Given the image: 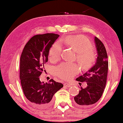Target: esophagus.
<instances>
[{
    "mask_svg": "<svg viewBox=\"0 0 123 123\" xmlns=\"http://www.w3.org/2000/svg\"><path fill=\"white\" fill-rule=\"evenodd\" d=\"M64 86L67 87H71V85L68 84V83H67V82H65V84H64Z\"/></svg>",
    "mask_w": 123,
    "mask_h": 123,
    "instance_id": "esophagus-1",
    "label": "esophagus"
}]
</instances>
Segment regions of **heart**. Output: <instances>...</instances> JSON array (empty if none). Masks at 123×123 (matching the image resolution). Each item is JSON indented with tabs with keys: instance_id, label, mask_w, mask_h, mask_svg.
Segmentation results:
<instances>
[{
	"instance_id": "heart-1",
	"label": "heart",
	"mask_w": 123,
	"mask_h": 123,
	"mask_svg": "<svg viewBox=\"0 0 123 123\" xmlns=\"http://www.w3.org/2000/svg\"><path fill=\"white\" fill-rule=\"evenodd\" d=\"M68 46L77 53L76 60L82 69L91 68L96 60V54L92 48L91 42L87 38L82 35L69 36L64 39ZM62 44L56 41L50 47L49 55L52 60H57L62 52ZM79 71L78 66L75 63H62L55 68V73L60 79L69 80Z\"/></svg>"
}]
</instances>
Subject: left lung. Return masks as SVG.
Wrapping results in <instances>:
<instances>
[{
    "label": "left lung",
    "mask_w": 123,
    "mask_h": 123,
    "mask_svg": "<svg viewBox=\"0 0 123 123\" xmlns=\"http://www.w3.org/2000/svg\"><path fill=\"white\" fill-rule=\"evenodd\" d=\"M94 42L98 55L95 64L87 72L76 79L79 82H86L87 84L86 87H81L79 94L74 97L76 103L82 107L97 102L102 95L106 85L108 69L106 49L97 37H94Z\"/></svg>",
    "instance_id": "8db88e82"
}]
</instances>
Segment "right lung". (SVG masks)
<instances>
[{"instance_id": "add662e5", "label": "right lung", "mask_w": 123, "mask_h": 123, "mask_svg": "<svg viewBox=\"0 0 123 123\" xmlns=\"http://www.w3.org/2000/svg\"><path fill=\"white\" fill-rule=\"evenodd\" d=\"M59 37L55 33L34 36L26 44L21 55L20 78L22 90L26 98L37 108L49 106L54 94L63 87L62 83L53 79L46 83L39 79L48 62L50 47Z\"/></svg>"}]
</instances>
